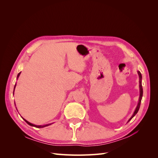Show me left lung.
Here are the masks:
<instances>
[{"instance_id": "8db88e82", "label": "left lung", "mask_w": 158, "mask_h": 158, "mask_svg": "<svg viewBox=\"0 0 158 158\" xmlns=\"http://www.w3.org/2000/svg\"><path fill=\"white\" fill-rule=\"evenodd\" d=\"M138 76H139V88H140V97H139V101H138V105H137V107L135 109V112H134L133 114L132 115V117L129 118V120L128 122L130 121L131 119L135 116V114L138 113V110H139L140 109V103H141V100H142V95H143V89H142V74L140 73V71H138Z\"/></svg>"}]
</instances>
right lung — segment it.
I'll return each instance as SVG.
<instances>
[{"mask_svg":"<svg viewBox=\"0 0 158 158\" xmlns=\"http://www.w3.org/2000/svg\"><path fill=\"white\" fill-rule=\"evenodd\" d=\"M20 73H18V76H17V79L18 78V77H19V76L20 75ZM16 84H15V85H14V89H15V88H16ZM14 92H13V94H14ZM23 120H24L28 125H30V126H32V127H36V128H44V127H47V126H49V125H51V124H48V125H33V124H31V123H30V122H28L27 121H26V119H24L23 118Z\"/></svg>","mask_w":158,"mask_h":158,"instance_id":"add662e5","label":"right lung"}]
</instances>
